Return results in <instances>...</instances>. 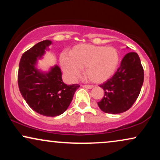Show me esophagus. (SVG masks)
<instances>
[{
    "label": "esophagus",
    "instance_id": "esophagus-1",
    "mask_svg": "<svg viewBox=\"0 0 160 160\" xmlns=\"http://www.w3.org/2000/svg\"><path fill=\"white\" fill-rule=\"evenodd\" d=\"M82 87L85 88V89H92L93 88V86H91V85H83L82 86Z\"/></svg>",
    "mask_w": 160,
    "mask_h": 160
}]
</instances>
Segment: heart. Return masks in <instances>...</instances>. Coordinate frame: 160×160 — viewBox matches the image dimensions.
Returning <instances> with one entry per match:
<instances>
[{"label": "heart", "mask_w": 160, "mask_h": 160, "mask_svg": "<svg viewBox=\"0 0 160 160\" xmlns=\"http://www.w3.org/2000/svg\"><path fill=\"white\" fill-rule=\"evenodd\" d=\"M69 55L70 57L63 53L60 56L61 66L67 76L75 80L84 68L86 79L94 83H102L111 78L120 62V53L113 47L82 43L73 47Z\"/></svg>", "instance_id": "heart-1"}]
</instances>
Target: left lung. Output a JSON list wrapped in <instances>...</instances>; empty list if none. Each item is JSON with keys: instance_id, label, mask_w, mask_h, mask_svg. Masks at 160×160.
I'll return each instance as SVG.
<instances>
[{"instance_id": "1", "label": "left lung", "mask_w": 160, "mask_h": 160, "mask_svg": "<svg viewBox=\"0 0 160 160\" xmlns=\"http://www.w3.org/2000/svg\"><path fill=\"white\" fill-rule=\"evenodd\" d=\"M144 82V69L136 52H128L113 77L100 85L104 95L98 102L104 113L117 114L128 111L138 97Z\"/></svg>"}]
</instances>
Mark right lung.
Segmentation results:
<instances>
[{
  "mask_svg": "<svg viewBox=\"0 0 160 160\" xmlns=\"http://www.w3.org/2000/svg\"><path fill=\"white\" fill-rule=\"evenodd\" d=\"M51 44V40H43L23 53L19 62L18 84L22 95L32 110L52 117L61 115L68 109L80 85L63 82L58 65L51 68L48 72L37 68L38 60Z\"/></svg>",
  "mask_w": 160,
  "mask_h": 160,
  "instance_id": "obj_1",
  "label": "right lung"
}]
</instances>
